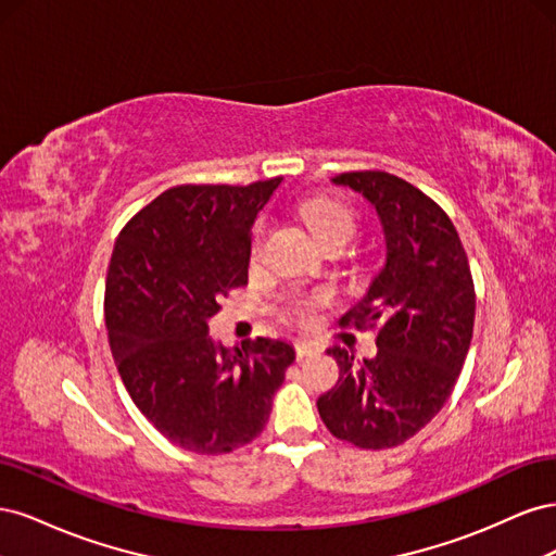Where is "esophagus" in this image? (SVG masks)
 Returning a JSON list of instances; mask_svg holds the SVG:
<instances>
[{
    "label": "esophagus",
    "mask_w": 556,
    "mask_h": 556,
    "mask_svg": "<svg viewBox=\"0 0 556 556\" xmlns=\"http://www.w3.org/2000/svg\"><path fill=\"white\" fill-rule=\"evenodd\" d=\"M294 350H296V357H299V359L313 357V355H317V352H319V348H315V345H311V343H296Z\"/></svg>",
    "instance_id": "1"
}]
</instances>
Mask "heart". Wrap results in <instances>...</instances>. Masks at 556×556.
<instances>
[{
    "label": "heart",
    "mask_w": 556,
    "mask_h": 556,
    "mask_svg": "<svg viewBox=\"0 0 556 556\" xmlns=\"http://www.w3.org/2000/svg\"><path fill=\"white\" fill-rule=\"evenodd\" d=\"M301 215H304L306 225L317 237V241L323 243L327 250L331 248H343L357 231V217L352 213L348 204H343L341 199L333 197H311L301 204ZM268 231V217H260L252 227V239H250V260H257L264 239ZM327 296L323 292H313V294H294L288 299L285 304V315L290 319H296V323H308L313 311L325 304Z\"/></svg>",
    "instance_id": "obj_1"
}]
</instances>
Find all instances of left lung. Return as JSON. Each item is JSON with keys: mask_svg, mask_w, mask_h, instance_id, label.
Listing matches in <instances>:
<instances>
[{"mask_svg": "<svg viewBox=\"0 0 556 556\" xmlns=\"http://www.w3.org/2000/svg\"><path fill=\"white\" fill-rule=\"evenodd\" d=\"M331 180L376 206L387 255L366 296L339 323L376 329L378 355L357 362L345 348H329L341 376L317 410L339 441L396 447L439 415L459 378L473 336V276L450 215L415 185L387 172Z\"/></svg>", "mask_w": 556, "mask_h": 556, "instance_id": "1", "label": "left lung"}]
</instances>
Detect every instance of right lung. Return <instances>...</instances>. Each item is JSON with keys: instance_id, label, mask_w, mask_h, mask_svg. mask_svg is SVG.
I'll list each match as a JSON object with an SVG mask.
<instances>
[{"instance_id": "add662e5", "label": "right lung", "mask_w": 556, "mask_h": 556, "mask_svg": "<svg viewBox=\"0 0 556 556\" xmlns=\"http://www.w3.org/2000/svg\"><path fill=\"white\" fill-rule=\"evenodd\" d=\"M280 180L176 185L115 239L104 317L117 374L182 450L227 454L255 441L294 362L282 341L223 348L208 336L220 299L248 285L252 223Z\"/></svg>"}]
</instances>
